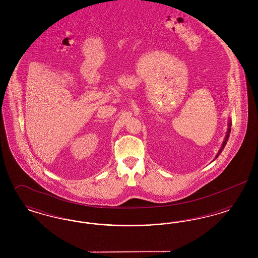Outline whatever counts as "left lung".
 I'll list each match as a JSON object with an SVG mask.
<instances>
[{
  "label": "left lung",
  "mask_w": 258,
  "mask_h": 258,
  "mask_svg": "<svg viewBox=\"0 0 258 258\" xmlns=\"http://www.w3.org/2000/svg\"><path fill=\"white\" fill-rule=\"evenodd\" d=\"M231 124H232V123H231V120L229 119V120H228V128H227V132H226V135H225V137H224V140H223V142H222V145H221V149L219 150V152H218V154H217L215 160L221 155L223 148L225 147V145H226V143H227V140H228V138H229V135H230V132H231Z\"/></svg>",
  "instance_id": "obj_1"
}]
</instances>
